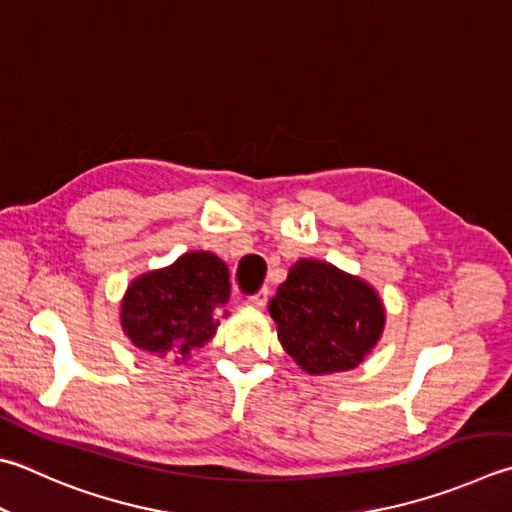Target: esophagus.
<instances>
[{
	"label": "esophagus",
	"instance_id": "1",
	"mask_svg": "<svg viewBox=\"0 0 512 512\" xmlns=\"http://www.w3.org/2000/svg\"><path fill=\"white\" fill-rule=\"evenodd\" d=\"M267 298H269V289L265 287V289H258V292H256L254 296H249L245 303H247L249 307H256V310H263V307L267 305Z\"/></svg>",
	"mask_w": 512,
	"mask_h": 512
}]
</instances>
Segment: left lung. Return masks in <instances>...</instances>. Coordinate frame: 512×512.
<instances>
[{
	"mask_svg": "<svg viewBox=\"0 0 512 512\" xmlns=\"http://www.w3.org/2000/svg\"><path fill=\"white\" fill-rule=\"evenodd\" d=\"M269 314L285 352L316 376L356 368L385 325V307L372 285L310 258L289 269Z\"/></svg>",
	"mask_w": 512,
	"mask_h": 512,
	"instance_id": "1",
	"label": "left lung"
}]
</instances>
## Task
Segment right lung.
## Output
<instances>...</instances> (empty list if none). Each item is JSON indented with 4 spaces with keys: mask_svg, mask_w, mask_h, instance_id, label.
Listing matches in <instances>:
<instances>
[{
    "mask_svg": "<svg viewBox=\"0 0 512 512\" xmlns=\"http://www.w3.org/2000/svg\"><path fill=\"white\" fill-rule=\"evenodd\" d=\"M229 269L216 254L187 252L176 263L138 276L122 298V330L149 354L189 359L214 339L229 301ZM227 316V312L223 310Z\"/></svg>",
    "mask_w": 512,
    "mask_h": 512,
    "instance_id": "1",
    "label": "right lung"
}]
</instances>
